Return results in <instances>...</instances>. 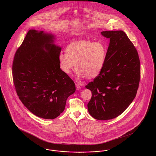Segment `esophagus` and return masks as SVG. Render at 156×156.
<instances>
[{"instance_id":"obj_1","label":"esophagus","mask_w":156,"mask_h":156,"mask_svg":"<svg viewBox=\"0 0 156 156\" xmlns=\"http://www.w3.org/2000/svg\"><path fill=\"white\" fill-rule=\"evenodd\" d=\"M75 85H76V88L77 90H80L81 89V87L78 83H75Z\"/></svg>"}]
</instances>
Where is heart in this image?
<instances>
[{"mask_svg":"<svg viewBox=\"0 0 156 156\" xmlns=\"http://www.w3.org/2000/svg\"><path fill=\"white\" fill-rule=\"evenodd\" d=\"M106 54V46L102 42L75 40L67 45L66 54L59 53V67L64 73L69 75L75 63L78 78L94 79L100 75L104 68Z\"/></svg>","mask_w":156,"mask_h":156,"instance_id":"1","label":"heart"}]
</instances>
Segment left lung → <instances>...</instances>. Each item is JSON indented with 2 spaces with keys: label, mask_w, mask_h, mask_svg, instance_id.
Masks as SVG:
<instances>
[{
  "label": "left lung",
  "mask_w": 156,
  "mask_h": 156,
  "mask_svg": "<svg viewBox=\"0 0 156 156\" xmlns=\"http://www.w3.org/2000/svg\"><path fill=\"white\" fill-rule=\"evenodd\" d=\"M110 39L104 68L85 88L92 92L88 104L89 114L105 120L118 117L136 97L140 78L138 52L126 33L122 31H104Z\"/></svg>",
  "instance_id": "8db88e82"
}]
</instances>
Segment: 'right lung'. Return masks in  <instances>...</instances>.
Returning <instances> with one entry per match:
<instances>
[{
  "instance_id": "obj_1",
  "label": "right lung",
  "mask_w": 156,
  "mask_h": 156,
  "mask_svg": "<svg viewBox=\"0 0 156 156\" xmlns=\"http://www.w3.org/2000/svg\"><path fill=\"white\" fill-rule=\"evenodd\" d=\"M54 36L30 30L15 53L12 75L23 104L41 118L53 119L64 111L68 97L75 91L74 82L59 67L61 48Z\"/></svg>"
}]
</instances>
